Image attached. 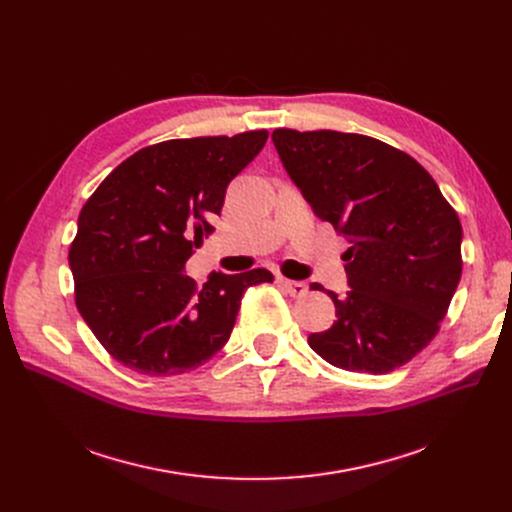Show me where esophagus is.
I'll return each mask as SVG.
<instances>
[{
  "label": "esophagus",
  "mask_w": 512,
  "mask_h": 512,
  "mask_svg": "<svg viewBox=\"0 0 512 512\" xmlns=\"http://www.w3.org/2000/svg\"><path fill=\"white\" fill-rule=\"evenodd\" d=\"M278 284L282 286V290L290 297H305L307 294V284L299 282V280H288L284 276H278Z\"/></svg>",
  "instance_id": "1"
}]
</instances>
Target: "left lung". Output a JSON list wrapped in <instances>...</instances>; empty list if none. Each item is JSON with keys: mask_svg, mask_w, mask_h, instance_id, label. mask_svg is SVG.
<instances>
[{"mask_svg": "<svg viewBox=\"0 0 512 512\" xmlns=\"http://www.w3.org/2000/svg\"><path fill=\"white\" fill-rule=\"evenodd\" d=\"M272 141L313 213L351 242V290H328L338 319L309 346L346 371L405 365L432 342L459 286V215L421 164L378 139L276 128Z\"/></svg>", "mask_w": 512, "mask_h": 512, "instance_id": "obj_1", "label": "left lung"}]
</instances>
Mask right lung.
I'll list each match as a JSON object with an SVG mask.
<instances>
[{
  "instance_id": "1",
  "label": "right lung",
  "mask_w": 512,
  "mask_h": 512,
  "mask_svg": "<svg viewBox=\"0 0 512 512\" xmlns=\"http://www.w3.org/2000/svg\"><path fill=\"white\" fill-rule=\"evenodd\" d=\"M267 141V130L174 139L130 155L78 215L70 247L76 307L116 361L145 375H178L228 342L249 286L267 270L184 274L213 232L226 188Z\"/></svg>"
}]
</instances>
